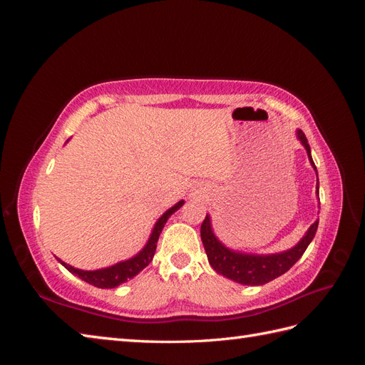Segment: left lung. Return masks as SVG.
<instances>
[{
	"instance_id": "left-lung-1",
	"label": "left lung",
	"mask_w": 365,
	"mask_h": 365,
	"mask_svg": "<svg viewBox=\"0 0 365 365\" xmlns=\"http://www.w3.org/2000/svg\"><path fill=\"white\" fill-rule=\"evenodd\" d=\"M297 138L306 149L309 163H311L314 170L317 172V168L311 155V148H309V143L306 135L303 134V130L297 129ZM318 189H319V184H318V173H317V196H318ZM317 228H318V220L307 228L304 236L298 240V244H295L292 248L286 251L274 252V254L242 252V251H236L225 247L222 242L217 239L212 225V217H210V215H207L201 225V239L207 252L208 263L212 264V268L217 274L224 275V277L240 284L260 286L280 277L282 274H284L286 271L292 268V264H295V262L303 256V252L312 242L317 233Z\"/></svg>"
}]
</instances>
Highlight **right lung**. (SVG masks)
Returning <instances> with one entry per match:
<instances>
[{
  "instance_id": "1",
  "label": "right lung",
  "mask_w": 365,
  "mask_h": 365,
  "mask_svg": "<svg viewBox=\"0 0 365 365\" xmlns=\"http://www.w3.org/2000/svg\"><path fill=\"white\" fill-rule=\"evenodd\" d=\"M184 202L185 201L181 200L180 202H176L173 207H170L168 212H164L161 215V217L157 220L155 225H153V228H152V233L146 242V245L143 247L134 257L117 262V263L111 264V267L93 269V271L74 268V267H71V264L62 262L61 259H58V257L56 259L59 260V263L63 268H67L71 274L77 275L81 280L96 286V288H101V289L117 288V286H120L121 283L134 279L140 271L145 269L152 262L153 254H155V250H157V242H158L160 233L163 231L165 222H168V219L176 212V210H180L184 205Z\"/></svg>"
}]
</instances>
